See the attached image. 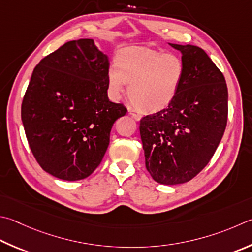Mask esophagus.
<instances>
[{
	"instance_id": "esophagus-1",
	"label": "esophagus",
	"mask_w": 252,
	"mask_h": 252,
	"mask_svg": "<svg viewBox=\"0 0 252 252\" xmlns=\"http://www.w3.org/2000/svg\"><path fill=\"white\" fill-rule=\"evenodd\" d=\"M129 113L131 114V117L134 119V120H136V121H140L141 119H142V116L140 113H138V112H135V111H133V110H129Z\"/></svg>"
}]
</instances>
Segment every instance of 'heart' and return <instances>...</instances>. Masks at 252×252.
Segmentation results:
<instances>
[{
  "mask_svg": "<svg viewBox=\"0 0 252 252\" xmlns=\"http://www.w3.org/2000/svg\"><path fill=\"white\" fill-rule=\"evenodd\" d=\"M184 78L185 65L178 55L129 47L118 54L116 65L109 67L108 93L119 100L129 84L127 93L135 106L142 111L157 112L175 99Z\"/></svg>",
  "mask_w": 252,
  "mask_h": 252,
  "instance_id": "1",
  "label": "heart"
}]
</instances>
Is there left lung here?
Instances as JSON below:
<instances>
[{"instance_id": "left-lung-1", "label": "left lung", "mask_w": 252, "mask_h": 252, "mask_svg": "<svg viewBox=\"0 0 252 252\" xmlns=\"http://www.w3.org/2000/svg\"><path fill=\"white\" fill-rule=\"evenodd\" d=\"M182 55L185 78L175 99L140 122L145 166L159 184L190 181L207 165L227 125L225 77L194 45L171 44Z\"/></svg>"}]
</instances>
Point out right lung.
<instances>
[{"mask_svg": "<svg viewBox=\"0 0 252 252\" xmlns=\"http://www.w3.org/2000/svg\"><path fill=\"white\" fill-rule=\"evenodd\" d=\"M108 55L94 39L63 44L32 74L22 122L36 161L63 181L88 177L101 163L113 123L126 113L108 98Z\"/></svg>", "mask_w": 252, "mask_h": 252, "instance_id": "right-lung-1", "label": "right lung"}]
</instances>
